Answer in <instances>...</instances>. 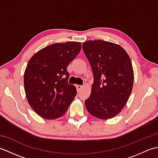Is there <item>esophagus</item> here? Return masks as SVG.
I'll list each match as a JSON object with an SVG mask.
<instances>
[{
    "instance_id": "1",
    "label": "esophagus",
    "mask_w": 158,
    "mask_h": 158,
    "mask_svg": "<svg viewBox=\"0 0 158 158\" xmlns=\"http://www.w3.org/2000/svg\"><path fill=\"white\" fill-rule=\"evenodd\" d=\"M76 88H77V92H80V90H81V89H82V88H83V85H76Z\"/></svg>"
}]
</instances>
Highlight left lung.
Wrapping results in <instances>:
<instances>
[{"label": "left lung", "instance_id": "left-lung-1", "mask_svg": "<svg viewBox=\"0 0 158 158\" xmlns=\"http://www.w3.org/2000/svg\"><path fill=\"white\" fill-rule=\"evenodd\" d=\"M82 48L94 75L91 94L85 100L86 109L97 118H112L122 110L132 92L131 60L122 47L102 40L84 42Z\"/></svg>", "mask_w": 158, "mask_h": 158}]
</instances>
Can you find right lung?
<instances>
[{"instance_id":"obj_1","label":"right lung","mask_w":158,"mask_h":158,"mask_svg":"<svg viewBox=\"0 0 158 158\" xmlns=\"http://www.w3.org/2000/svg\"><path fill=\"white\" fill-rule=\"evenodd\" d=\"M81 43H53L30 59L23 76L26 98L32 109L48 119L60 117L77 94L69 84L67 66L79 54Z\"/></svg>"}]
</instances>
